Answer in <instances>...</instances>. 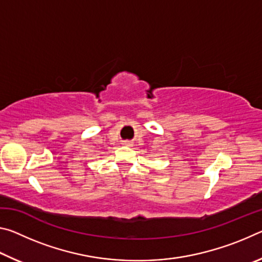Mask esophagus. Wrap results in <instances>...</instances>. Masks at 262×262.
I'll list each match as a JSON object with an SVG mask.
<instances>
[{
  "instance_id": "esophagus-1",
  "label": "esophagus",
  "mask_w": 262,
  "mask_h": 262,
  "mask_svg": "<svg viewBox=\"0 0 262 262\" xmlns=\"http://www.w3.org/2000/svg\"><path fill=\"white\" fill-rule=\"evenodd\" d=\"M122 145H125V147H132V143L128 141H125V142H122Z\"/></svg>"
}]
</instances>
